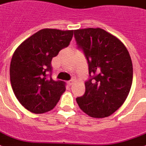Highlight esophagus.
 I'll return each instance as SVG.
<instances>
[{"mask_svg":"<svg viewBox=\"0 0 146 146\" xmlns=\"http://www.w3.org/2000/svg\"><path fill=\"white\" fill-rule=\"evenodd\" d=\"M74 79H72V80H70V81H68V84H69L70 86L72 85V84H74Z\"/></svg>","mask_w":146,"mask_h":146,"instance_id":"1","label":"esophagus"}]
</instances>
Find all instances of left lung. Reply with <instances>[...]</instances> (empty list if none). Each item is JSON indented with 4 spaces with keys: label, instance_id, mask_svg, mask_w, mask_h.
Wrapping results in <instances>:
<instances>
[{
    "label": "left lung",
    "instance_id": "obj_1",
    "mask_svg": "<svg viewBox=\"0 0 146 146\" xmlns=\"http://www.w3.org/2000/svg\"><path fill=\"white\" fill-rule=\"evenodd\" d=\"M74 38L88 60L91 76L84 84V94L76 98L77 103L93 118L110 116L130 91L133 70L129 53L119 39L100 28L75 30Z\"/></svg>",
    "mask_w": 146,
    "mask_h": 146
}]
</instances>
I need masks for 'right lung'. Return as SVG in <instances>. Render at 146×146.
<instances>
[{
	"instance_id": "add662e5",
	"label": "right lung",
	"mask_w": 146,
	"mask_h": 146,
	"mask_svg": "<svg viewBox=\"0 0 146 146\" xmlns=\"http://www.w3.org/2000/svg\"><path fill=\"white\" fill-rule=\"evenodd\" d=\"M74 30L42 29L23 42L13 53L10 78L16 98L23 107L33 113L52 110L65 91L62 81L47 78L52 72L51 62L67 47ZM52 74V73H51Z\"/></svg>"
}]
</instances>
